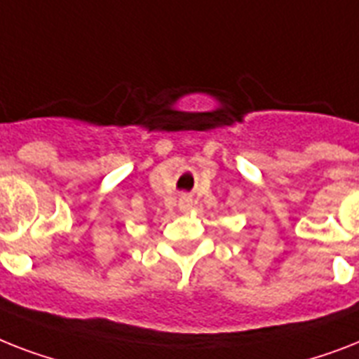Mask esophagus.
I'll list each match as a JSON object with an SVG mask.
<instances>
[{"label":"esophagus","mask_w":359,"mask_h":359,"mask_svg":"<svg viewBox=\"0 0 359 359\" xmlns=\"http://www.w3.org/2000/svg\"><path fill=\"white\" fill-rule=\"evenodd\" d=\"M191 206H194V201H191V197H188V195H182L179 201V208L182 210V212H188Z\"/></svg>","instance_id":"34e87169"}]
</instances>
